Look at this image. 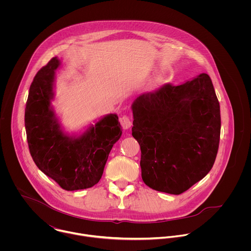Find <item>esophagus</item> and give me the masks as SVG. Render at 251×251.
<instances>
[{"label": "esophagus", "instance_id": "34e87169", "mask_svg": "<svg viewBox=\"0 0 251 251\" xmlns=\"http://www.w3.org/2000/svg\"><path fill=\"white\" fill-rule=\"evenodd\" d=\"M120 123H121V126H123L124 129H128V128H130V126H131V125H132L130 118H129L128 116H126V115H124V116H122V117L120 118Z\"/></svg>", "mask_w": 251, "mask_h": 251}]
</instances>
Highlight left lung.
I'll use <instances>...</instances> for the list:
<instances>
[{
	"mask_svg": "<svg viewBox=\"0 0 251 251\" xmlns=\"http://www.w3.org/2000/svg\"><path fill=\"white\" fill-rule=\"evenodd\" d=\"M132 136L141 148L143 181L179 195L212 169L220 138V107L210 76L165 84L131 105Z\"/></svg>",
	"mask_w": 251,
	"mask_h": 251,
	"instance_id": "8db88e82",
	"label": "left lung"
}]
</instances>
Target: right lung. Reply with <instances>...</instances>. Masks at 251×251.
<instances>
[{"label": "right lung", "instance_id": "right-lung-1", "mask_svg": "<svg viewBox=\"0 0 251 251\" xmlns=\"http://www.w3.org/2000/svg\"><path fill=\"white\" fill-rule=\"evenodd\" d=\"M60 66L61 61L54 57L36 73L25 109V127L38 169L62 188L73 191L100 181L109 152L122 136V126L116 114H108L81 134L64 131L51 104Z\"/></svg>", "mask_w": 251, "mask_h": 251}]
</instances>
